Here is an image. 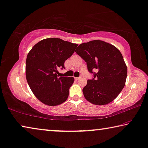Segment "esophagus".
I'll return each mask as SVG.
<instances>
[{"mask_svg":"<svg viewBox=\"0 0 148 148\" xmlns=\"http://www.w3.org/2000/svg\"><path fill=\"white\" fill-rule=\"evenodd\" d=\"M74 79L76 80H79V79H80V77H75Z\"/></svg>","mask_w":148,"mask_h":148,"instance_id":"34e87169","label":"esophagus"}]
</instances>
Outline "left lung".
Returning <instances> with one entry per match:
<instances>
[{"label": "left lung", "instance_id": "1", "mask_svg": "<svg viewBox=\"0 0 148 148\" xmlns=\"http://www.w3.org/2000/svg\"><path fill=\"white\" fill-rule=\"evenodd\" d=\"M76 53L87 64L94 78L87 81L82 92L85 98L95 105H106L117 98L124 87L127 66L116 46L100 40L80 44Z\"/></svg>", "mask_w": 148, "mask_h": 148}]
</instances>
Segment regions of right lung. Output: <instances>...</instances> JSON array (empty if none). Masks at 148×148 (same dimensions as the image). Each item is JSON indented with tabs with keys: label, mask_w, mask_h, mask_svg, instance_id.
Returning a JSON list of instances; mask_svg holds the SVG:
<instances>
[{
	"label": "right lung",
	"mask_w": 148,
	"mask_h": 148,
	"mask_svg": "<svg viewBox=\"0 0 148 148\" xmlns=\"http://www.w3.org/2000/svg\"><path fill=\"white\" fill-rule=\"evenodd\" d=\"M78 45L58 38L42 40L30 50L26 60V78L33 94L41 102L54 106L67 100L73 77H58V69Z\"/></svg>",
	"instance_id": "right-lung-1"
}]
</instances>
